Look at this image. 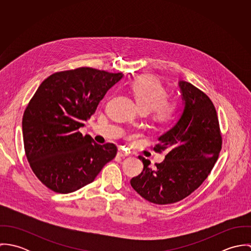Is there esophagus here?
<instances>
[{
	"instance_id": "34e87169",
	"label": "esophagus",
	"mask_w": 251,
	"mask_h": 251,
	"mask_svg": "<svg viewBox=\"0 0 251 251\" xmlns=\"http://www.w3.org/2000/svg\"><path fill=\"white\" fill-rule=\"evenodd\" d=\"M118 155H119V156H121V157H126V156H128V155H129V153H128L127 151H124L123 149H120V150L118 151Z\"/></svg>"
}]
</instances>
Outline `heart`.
<instances>
[{"instance_id": "1", "label": "heart", "mask_w": 251, "mask_h": 251, "mask_svg": "<svg viewBox=\"0 0 251 251\" xmlns=\"http://www.w3.org/2000/svg\"><path fill=\"white\" fill-rule=\"evenodd\" d=\"M130 90L139 109L146 113L151 111V118L156 124L167 126L178 117L179 101L167 100L168 91L155 77L150 75L138 77L131 83Z\"/></svg>"}]
</instances>
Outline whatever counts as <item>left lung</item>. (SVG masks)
Returning <instances> with one entry per match:
<instances>
[{
	"label": "left lung",
	"instance_id": "left-lung-1",
	"mask_svg": "<svg viewBox=\"0 0 251 251\" xmlns=\"http://www.w3.org/2000/svg\"><path fill=\"white\" fill-rule=\"evenodd\" d=\"M184 101L176 125L158 138L153 150L166 151L161 163L152 169L143 161L142 173L130 179L133 189L151 203L166 205L190 195L208 178L218 158L222 137L215 105L192 84L179 81Z\"/></svg>",
	"mask_w": 251,
	"mask_h": 251
}]
</instances>
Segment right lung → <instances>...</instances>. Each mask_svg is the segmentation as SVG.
Wrapping results in <instances>:
<instances>
[{"mask_svg": "<svg viewBox=\"0 0 251 251\" xmlns=\"http://www.w3.org/2000/svg\"><path fill=\"white\" fill-rule=\"evenodd\" d=\"M123 76L79 68L53 73L36 90L23 115L24 149L37 179L51 190L70 193L91 183L116 156L115 144L96 143L78 129Z\"/></svg>", "mask_w": 251, "mask_h": 251, "instance_id": "obj_1", "label": "right lung"}]
</instances>
